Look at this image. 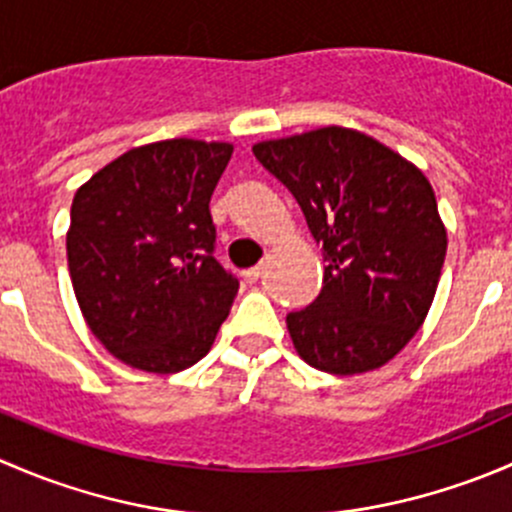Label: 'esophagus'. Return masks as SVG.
<instances>
[{"label":"esophagus","instance_id":"obj_1","mask_svg":"<svg viewBox=\"0 0 512 512\" xmlns=\"http://www.w3.org/2000/svg\"><path fill=\"white\" fill-rule=\"evenodd\" d=\"M262 277V265L257 267H250V270H245V280L247 282H257Z\"/></svg>","mask_w":512,"mask_h":512}]
</instances>
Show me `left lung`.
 Returning <instances> with one entry per match:
<instances>
[{"label": "left lung", "instance_id": "left-lung-1", "mask_svg": "<svg viewBox=\"0 0 512 512\" xmlns=\"http://www.w3.org/2000/svg\"><path fill=\"white\" fill-rule=\"evenodd\" d=\"M252 153L294 195L327 262L319 297L287 314L294 352L334 376L384 366L421 329L446 260L428 178L344 126L270 138Z\"/></svg>", "mask_w": 512, "mask_h": 512}]
</instances>
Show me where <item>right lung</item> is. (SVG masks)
I'll use <instances>...</instances> for the list:
<instances>
[{"mask_svg": "<svg viewBox=\"0 0 512 512\" xmlns=\"http://www.w3.org/2000/svg\"><path fill=\"white\" fill-rule=\"evenodd\" d=\"M232 143L170 138L126 151L74 195L66 257L76 302L118 361L178 374L203 359L240 282L213 257L210 195Z\"/></svg>", "mask_w": 512, "mask_h": 512, "instance_id": "1", "label": "right lung"}]
</instances>
